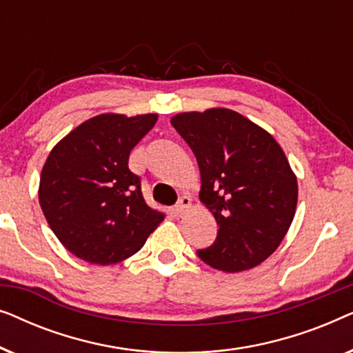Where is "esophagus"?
Instances as JSON below:
<instances>
[{
  "mask_svg": "<svg viewBox=\"0 0 353 353\" xmlns=\"http://www.w3.org/2000/svg\"><path fill=\"white\" fill-rule=\"evenodd\" d=\"M190 207H191V199H190V197H188V196H181L180 201H178L176 207H175V210H176V214L183 215L188 209H190Z\"/></svg>",
  "mask_w": 353,
  "mask_h": 353,
  "instance_id": "obj_1",
  "label": "esophagus"
}]
</instances>
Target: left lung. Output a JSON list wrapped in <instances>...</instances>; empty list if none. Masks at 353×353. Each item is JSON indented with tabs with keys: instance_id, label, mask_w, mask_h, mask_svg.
I'll return each instance as SVG.
<instances>
[{
	"instance_id": "obj_1",
	"label": "left lung",
	"mask_w": 353,
	"mask_h": 353,
	"mask_svg": "<svg viewBox=\"0 0 353 353\" xmlns=\"http://www.w3.org/2000/svg\"><path fill=\"white\" fill-rule=\"evenodd\" d=\"M172 125L201 172L199 199L219 225L201 260L226 273L267 260L286 236L297 207V178L267 130L231 109L181 112Z\"/></svg>"
}]
</instances>
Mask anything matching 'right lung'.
I'll return each mask as SVG.
<instances>
[{"label":"right lung","instance_id":"add662e5","mask_svg":"<svg viewBox=\"0 0 353 353\" xmlns=\"http://www.w3.org/2000/svg\"><path fill=\"white\" fill-rule=\"evenodd\" d=\"M157 114H101L52 148L41 170L38 199L52 233L75 257L114 265L132 257L163 220L146 204L132 149Z\"/></svg>","mask_w":353,"mask_h":353}]
</instances>
